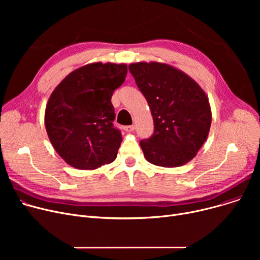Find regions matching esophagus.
I'll list each match as a JSON object with an SVG mask.
<instances>
[{"mask_svg": "<svg viewBox=\"0 0 260 260\" xmlns=\"http://www.w3.org/2000/svg\"><path fill=\"white\" fill-rule=\"evenodd\" d=\"M134 129H135V125H128V126H125V127H124V131H125V132H128V133L133 132Z\"/></svg>", "mask_w": 260, "mask_h": 260, "instance_id": "1", "label": "esophagus"}]
</instances>
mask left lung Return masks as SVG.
Instances as JSON below:
<instances>
[{
    "label": "left lung",
    "mask_w": 260,
    "mask_h": 260,
    "mask_svg": "<svg viewBox=\"0 0 260 260\" xmlns=\"http://www.w3.org/2000/svg\"><path fill=\"white\" fill-rule=\"evenodd\" d=\"M154 120V134L140 141L152 165L177 168L192 160L206 142L212 123L207 93L197 82L170 64L137 62L128 65Z\"/></svg>",
    "instance_id": "obj_1"
}]
</instances>
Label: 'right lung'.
<instances>
[{"instance_id":"obj_1","label":"right lung","mask_w":260,"mask_h":260,"mask_svg":"<svg viewBox=\"0 0 260 260\" xmlns=\"http://www.w3.org/2000/svg\"><path fill=\"white\" fill-rule=\"evenodd\" d=\"M126 74L124 63H89L68 74L51 92L45 128L67 165L91 171L116 159L122 137L113 125L111 100Z\"/></svg>"}]
</instances>
